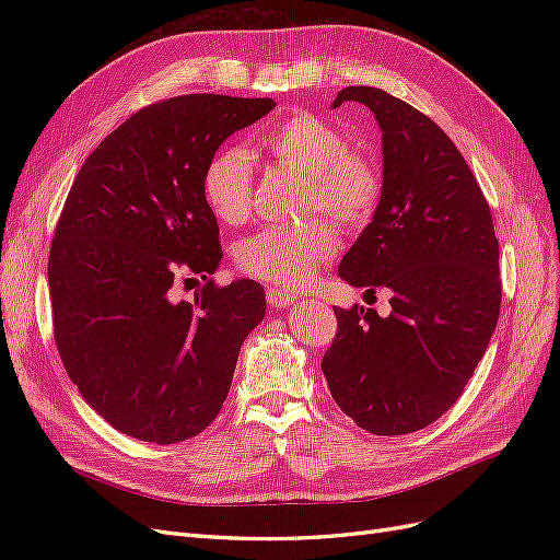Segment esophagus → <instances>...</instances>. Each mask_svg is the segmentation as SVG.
<instances>
[{
    "mask_svg": "<svg viewBox=\"0 0 560 560\" xmlns=\"http://www.w3.org/2000/svg\"><path fill=\"white\" fill-rule=\"evenodd\" d=\"M296 299H299L296 294L287 292V290H280V287H270V290L266 292V301H268L273 308H287V306H292V303H294Z\"/></svg>",
    "mask_w": 560,
    "mask_h": 560,
    "instance_id": "1",
    "label": "esophagus"
}]
</instances>
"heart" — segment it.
I'll return each instance as SVG.
<instances>
[{"instance_id": "1", "label": "heart", "mask_w": 560, "mask_h": 560, "mask_svg": "<svg viewBox=\"0 0 560 560\" xmlns=\"http://www.w3.org/2000/svg\"><path fill=\"white\" fill-rule=\"evenodd\" d=\"M259 144L280 163L308 175L311 214L329 212L348 229L366 226L383 198L381 167L350 149L348 135L313 112H294L268 126ZM252 159L243 147H224L202 173V194L224 224H238L252 208ZM338 252L331 219L301 226H266L235 247L245 276L280 287L308 284Z\"/></svg>"}]
</instances>
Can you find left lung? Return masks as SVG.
Returning <instances> with one entry per match:
<instances>
[{
    "label": "left lung",
    "mask_w": 560,
    "mask_h": 560,
    "mask_svg": "<svg viewBox=\"0 0 560 560\" xmlns=\"http://www.w3.org/2000/svg\"><path fill=\"white\" fill-rule=\"evenodd\" d=\"M383 130V198L338 266L352 287L393 292V313L334 308L322 358L329 393L371 434L428 428L463 395L502 301L493 217L467 161L430 116L374 86H348Z\"/></svg>",
    "instance_id": "1"
}]
</instances>
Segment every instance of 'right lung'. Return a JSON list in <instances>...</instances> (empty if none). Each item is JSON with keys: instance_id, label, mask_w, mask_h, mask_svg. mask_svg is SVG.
<instances>
[{"instance_id": "1", "label": "right lung", "mask_w": 560, "mask_h": 560, "mask_svg": "<svg viewBox=\"0 0 560 560\" xmlns=\"http://www.w3.org/2000/svg\"><path fill=\"white\" fill-rule=\"evenodd\" d=\"M270 97L177 95L135 112L81 165L48 254L54 336L67 376L109 425L177 444L206 430L229 395L264 287L210 278L222 261L202 173ZM200 275L194 302L175 281Z\"/></svg>"}]
</instances>
